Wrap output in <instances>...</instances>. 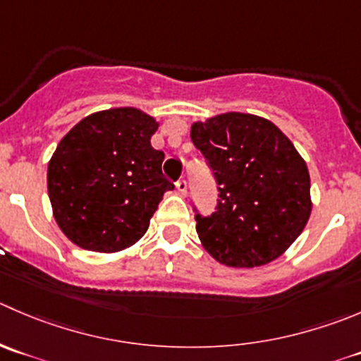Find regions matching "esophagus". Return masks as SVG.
<instances>
[{
	"instance_id": "34e87169",
	"label": "esophagus",
	"mask_w": 361,
	"mask_h": 361,
	"mask_svg": "<svg viewBox=\"0 0 361 361\" xmlns=\"http://www.w3.org/2000/svg\"><path fill=\"white\" fill-rule=\"evenodd\" d=\"M187 180H185V178H180V180L176 181V190H178V194L180 195H185L187 194Z\"/></svg>"
}]
</instances>
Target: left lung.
<instances>
[{"instance_id": "8db88e82", "label": "left lung", "mask_w": 361, "mask_h": 361, "mask_svg": "<svg viewBox=\"0 0 361 361\" xmlns=\"http://www.w3.org/2000/svg\"><path fill=\"white\" fill-rule=\"evenodd\" d=\"M192 142L216 181L215 212H195L202 247L234 268L268 264L302 234L310 216L305 160L271 121L226 113L194 123Z\"/></svg>"}]
</instances>
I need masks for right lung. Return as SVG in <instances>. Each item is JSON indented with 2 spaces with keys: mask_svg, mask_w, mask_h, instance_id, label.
Wrapping results in <instances>:
<instances>
[{
  "mask_svg": "<svg viewBox=\"0 0 361 361\" xmlns=\"http://www.w3.org/2000/svg\"><path fill=\"white\" fill-rule=\"evenodd\" d=\"M159 123L134 107L100 111L59 141L47 167L54 219L80 248L118 252L141 240L162 195L164 152L149 142Z\"/></svg>",
  "mask_w": 361,
  "mask_h": 361,
  "instance_id": "obj_1",
  "label": "right lung"
}]
</instances>
